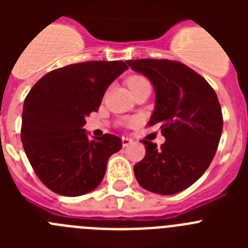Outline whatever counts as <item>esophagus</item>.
Wrapping results in <instances>:
<instances>
[{
  "label": "esophagus",
  "instance_id": "34e87169",
  "mask_svg": "<svg viewBox=\"0 0 248 248\" xmlns=\"http://www.w3.org/2000/svg\"><path fill=\"white\" fill-rule=\"evenodd\" d=\"M122 143H123V146L125 148V146L130 145V144L133 143V139H130V138H128V137H123L122 138Z\"/></svg>",
  "mask_w": 248,
  "mask_h": 248
}]
</instances>
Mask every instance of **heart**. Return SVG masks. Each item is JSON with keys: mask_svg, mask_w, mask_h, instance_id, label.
I'll use <instances>...</instances> for the list:
<instances>
[{"mask_svg": "<svg viewBox=\"0 0 248 248\" xmlns=\"http://www.w3.org/2000/svg\"><path fill=\"white\" fill-rule=\"evenodd\" d=\"M146 82V79L144 78V77L141 76H131L130 78L128 79V85H129V88H134L135 85L140 84V83H144Z\"/></svg>", "mask_w": 248, "mask_h": 248, "instance_id": "1", "label": "heart"}]
</instances>
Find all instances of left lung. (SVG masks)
<instances>
[{"mask_svg": "<svg viewBox=\"0 0 248 248\" xmlns=\"http://www.w3.org/2000/svg\"><path fill=\"white\" fill-rule=\"evenodd\" d=\"M155 89V109L149 125H159L165 143L149 140L145 156L134 165L141 187L174 195L187 189L209 168L222 134V111L217 95L191 68L168 59L126 61Z\"/></svg>", "mask_w": 248, "mask_h": 248, "instance_id": "obj_1", "label": "left lung"}]
</instances>
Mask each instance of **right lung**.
<instances>
[{
    "mask_svg": "<svg viewBox=\"0 0 248 248\" xmlns=\"http://www.w3.org/2000/svg\"><path fill=\"white\" fill-rule=\"evenodd\" d=\"M128 65L123 61H91L58 68L32 87L22 111L21 140L34 172L62 196L93 191L108 159L122 149L113 134L89 139L85 117L98 111L105 91Z\"/></svg>",
    "mask_w": 248,
    "mask_h": 248,
    "instance_id": "obj_1",
    "label": "right lung"
}]
</instances>
